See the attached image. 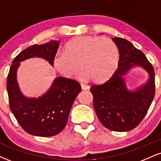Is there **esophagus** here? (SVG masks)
I'll use <instances>...</instances> for the list:
<instances>
[{
	"mask_svg": "<svg viewBox=\"0 0 161 161\" xmlns=\"http://www.w3.org/2000/svg\"><path fill=\"white\" fill-rule=\"evenodd\" d=\"M81 87H82V89H83V90H87V89H88V88H89V86H88V85L83 84V83L81 84Z\"/></svg>",
	"mask_w": 161,
	"mask_h": 161,
	"instance_id": "esophagus-1",
	"label": "esophagus"
}]
</instances>
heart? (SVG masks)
<instances>
[{
    "mask_svg": "<svg viewBox=\"0 0 161 161\" xmlns=\"http://www.w3.org/2000/svg\"><path fill=\"white\" fill-rule=\"evenodd\" d=\"M119 60V49L110 38L79 36L66 44L64 53L55 56L53 66L66 78L74 77L80 68L81 79L101 82L114 74Z\"/></svg>",
    "mask_w": 161,
    "mask_h": 161,
    "instance_id": "heart-1",
    "label": "heart"
}]
</instances>
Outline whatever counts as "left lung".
I'll use <instances>...</instances> for the list:
<instances>
[{
    "label": "left lung",
    "mask_w": 161,
    "mask_h": 161,
    "mask_svg": "<svg viewBox=\"0 0 161 161\" xmlns=\"http://www.w3.org/2000/svg\"><path fill=\"white\" fill-rule=\"evenodd\" d=\"M119 52L117 69L106 82L90 88L94 108L100 122L107 129L126 132L136 128L145 117L154 97L155 81L153 66L140 50L122 38H113ZM134 66L148 72V82L136 91L127 89L123 75Z\"/></svg>",
    "instance_id": "8db88e82"
}]
</instances>
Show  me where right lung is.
<instances>
[{
  "instance_id": "add662e5",
  "label": "right lung",
  "mask_w": 161,
  "mask_h": 161,
  "mask_svg": "<svg viewBox=\"0 0 161 161\" xmlns=\"http://www.w3.org/2000/svg\"><path fill=\"white\" fill-rule=\"evenodd\" d=\"M60 42L33 45L13 60L7 79V90L11 112L20 126L32 136L50 137L60 133L65 128L75 97L81 92L77 81L57 77L45 95L38 98H29L20 92L16 81V71L20 62L31 57H42L53 65V58Z\"/></svg>"
}]
</instances>
